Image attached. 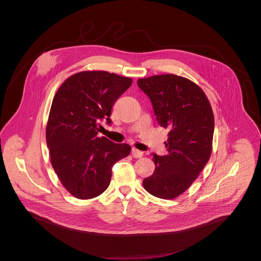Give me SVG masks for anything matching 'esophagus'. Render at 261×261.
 I'll return each mask as SVG.
<instances>
[{
    "mask_svg": "<svg viewBox=\"0 0 261 261\" xmlns=\"http://www.w3.org/2000/svg\"><path fill=\"white\" fill-rule=\"evenodd\" d=\"M132 154L134 158H142L144 152L142 150H139V149H136V148H133L132 149Z\"/></svg>",
    "mask_w": 261,
    "mask_h": 261,
    "instance_id": "esophagus-1",
    "label": "esophagus"
}]
</instances>
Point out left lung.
Wrapping results in <instances>:
<instances>
[{
    "instance_id": "obj_1",
    "label": "left lung",
    "mask_w": 261,
    "mask_h": 261,
    "mask_svg": "<svg viewBox=\"0 0 261 261\" xmlns=\"http://www.w3.org/2000/svg\"><path fill=\"white\" fill-rule=\"evenodd\" d=\"M151 101L156 120L168 128V153L156 155L151 176L143 181L154 197L170 200L184 193L200 175L212 152L214 114L204 91L193 81L175 74L138 80Z\"/></svg>"
}]
</instances>
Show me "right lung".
<instances>
[{"mask_svg":"<svg viewBox=\"0 0 261 261\" xmlns=\"http://www.w3.org/2000/svg\"><path fill=\"white\" fill-rule=\"evenodd\" d=\"M133 79L108 71H81L58 88L46 125L51 165L64 188L77 199H92L110 186L113 165L130 146L98 137L99 121L110 118L113 103Z\"/></svg>","mask_w":261,"mask_h":261,"instance_id":"obj_1","label":"right lung"}]
</instances>
